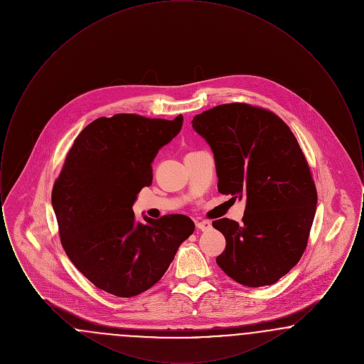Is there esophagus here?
<instances>
[{"label":"esophagus","instance_id":"34e87169","mask_svg":"<svg viewBox=\"0 0 364 364\" xmlns=\"http://www.w3.org/2000/svg\"><path fill=\"white\" fill-rule=\"evenodd\" d=\"M196 228L206 232V230L211 229V223L210 221H196Z\"/></svg>","mask_w":364,"mask_h":364}]
</instances>
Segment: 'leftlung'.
Returning <instances> with one entry per match:
<instances>
[{
    "mask_svg": "<svg viewBox=\"0 0 364 364\" xmlns=\"http://www.w3.org/2000/svg\"><path fill=\"white\" fill-rule=\"evenodd\" d=\"M192 127L214 153L218 192L247 198L242 224L213 221L226 240L217 264L245 287L276 284L301 258L318 200L297 139L276 113L242 102L196 114Z\"/></svg>",
    "mask_w": 364,
    "mask_h": 364,
    "instance_id": "left-lung-1",
    "label": "left lung"
}]
</instances>
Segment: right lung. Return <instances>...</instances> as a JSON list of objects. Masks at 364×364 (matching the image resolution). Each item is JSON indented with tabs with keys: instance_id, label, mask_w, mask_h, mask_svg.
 <instances>
[{
	"instance_id": "1",
	"label": "right lung",
	"mask_w": 364,
	"mask_h": 364,
	"mask_svg": "<svg viewBox=\"0 0 364 364\" xmlns=\"http://www.w3.org/2000/svg\"><path fill=\"white\" fill-rule=\"evenodd\" d=\"M181 125V114L174 120L100 117L75 139L54 181L61 244L76 269L107 294L132 297L150 289L193 233L187 215L144 217V224L132 210L139 192L151 186L158 150Z\"/></svg>"
}]
</instances>
